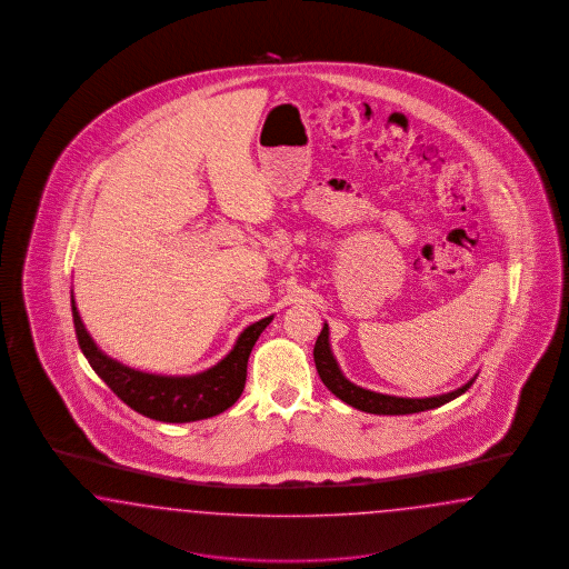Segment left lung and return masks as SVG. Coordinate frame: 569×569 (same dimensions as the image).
<instances>
[{
	"instance_id": "left-lung-1",
	"label": "left lung",
	"mask_w": 569,
	"mask_h": 569,
	"mask_svg": "<svg viewBox=\"0 0 569 569\" xmlns=\"http://www.w3.org/2000/svg\"><path fill=\"white\" fill-rule=\"evenodd\" d=\"M313 360H316L319 379L339 400L347 402L353 409L372 412V415H410V412L436 409V407H442V405L451 402L457 396L466 393L477 381V379H472V381H468L466 386H461L455 391L442 393V396H433V398H396V396H386V393H377V391H368L362 387L353 386L351 381H347L342 377L341 368H339L332 351H330L328 323H323V330L319 332L316 349H313Z\"/></svg>"
}]
</instances>
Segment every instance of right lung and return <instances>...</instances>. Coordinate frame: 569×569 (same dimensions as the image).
Here are the masks:
<instances>
[{
  "instance_id": "add662e5",
  "label": "right lung",
  "mask_w": 569,
  "mask_h": 569,
  "mask_svg": "<svg viewBox=\"0 0 569 569\" xmlns=\"http://www.w3.org/2000/svg\"><path fill=\"white\" fill-rule=\"evenodd\" d=\"M71 316L78 345L87 356L92 370L106 381V386L114 391L116 396L131 409L143 417L167 421V423H188L199 421L222 410L230 409L243 387L248 377V360L251 349L262 335V330L271 323L273 318L260 319L246 328L239 337L232 351L220 365L204 370L194 377H159L139 372L133 368L118 365L97 345L92 342L82 319L78 316L73 296H71Z\"/></svg>"
}]
</instances>
